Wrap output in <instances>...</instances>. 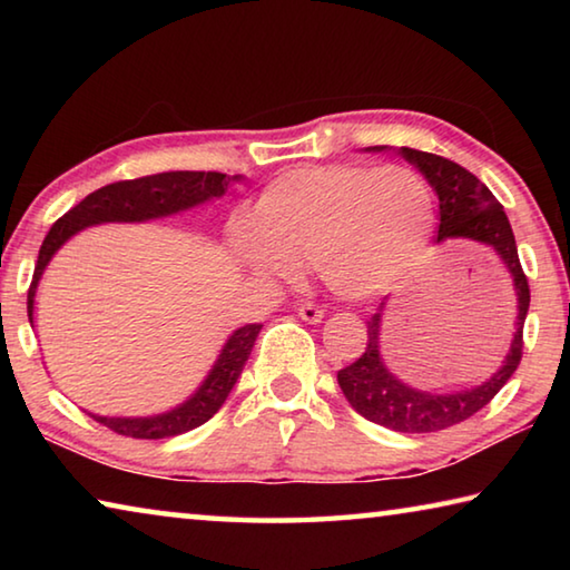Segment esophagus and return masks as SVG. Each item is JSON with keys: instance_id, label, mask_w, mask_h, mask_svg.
<instances>
[{"instance_id": "1", "label": "esophagus", "mask_w": 570, "mask_h": 570, "mask_svg": "<svg viewBox=\"0 0 570 570\" xmlns=\"http://www.w3.org/2000/svg\"><path fill=\"white\" fill-rule=\"evenodd\" d=\"M298 316L308 324H320L324 320V308L320 304H302L298 306Z\"/></svg>"}]
</instances>
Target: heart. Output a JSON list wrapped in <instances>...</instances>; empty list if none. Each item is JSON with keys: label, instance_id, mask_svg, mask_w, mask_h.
<instances>
[{"label": "heart", "instance_id": "b5f03b06", "mask_svg": "<svg viewBox=\"0 0 570 570\" xmlns=\"http://www.w3.org/2000/svg\"><path fill=\"white\" fill-rule=\"evenodd\" d=\"M432 226L435 196L417 170L330 163L268 183L254 224H236L230 248L262 276H292L296 264H314L336 296L372 298L412 272Z\"/></svg>", "mask_w": 570, "mask_h": 570}]
</instances>
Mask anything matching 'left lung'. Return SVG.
Segmentation results:
<instances>
[{"label": "left lung", "mask_w": 570, "mask_h": 570, "mask_svg": "<svg viewBox=\"0 0 570 570\" xmlns=\"http://www.w3.org/2000/svg\"><path fill=\"white\" fill-rule=\"evenodd\" d=\"M372 150H384V146ZM400 153L404 160L420 168L422 176L428 178L430 186L438 193V244L448 238H468L478 240L482 246H490L500 256V262L505 264L510 276H513V292L518 296L515 334L503 366L488 382L478 384V387L452 394H430L414 390L410 384L400 382L384 366L380 354L384 302L372 314V320L366 322V350L360 360L336 372L344 397L350 400L352 407L364 420L382 424V428H390L394 432L422 435V432L445 430L472 417L513 377L520 356H523V324L530 306V288L518 258L513 228H510L503 206L498 204V198L488 190L485 183H480L470 170L448 158L435 156V153H422L414 148H400Z\"/></svg>", "instance_id": "8db88e82"}]
</instances>
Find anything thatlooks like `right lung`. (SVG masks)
I'll use <instances>...</instances> for the list:
<instances>
[{"mask_svg":"<svg viewBox=\"0 0 570 570\" xmlns=\"http://www.w3.org/2000/svg\"><path fill=\"white\" fill-rule=\"evenodd\" d=\"M238 178L240 176L226 178V173L214 170H173L135 180H118L90 193L88 198H82L75 208L67 210L62 218H57L50 234L42 240L30 292H27V316H30V324L35 314V292L45 266L50 264L55 250L67 238H72L77 230L98 224H112V220H150L178 214V210L206 204L210 198H220L228 183ZM258 332H262V324H246L230 334L204 384L196 390V394H190V400L178 404L176 410L153 414V417H100V414H92V420L118 432V435L135 440H166L200 428V424L214 417L230 390H234L236 380L244 372L248 354L254 350Z\"/></svg>","mask_w":570,"mask_h":570,"instance_id":"1","label":"right lung"}]
</instances>
